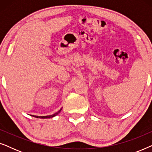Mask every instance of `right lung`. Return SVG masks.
Segmentation results:
<instances>
[{
	"label": "right lung",
	"mask_w": 152,
	"mask_h": 152,
	"mask_svg": "<svg viewBox=\"0 0 152 152\" xmlns=\"http://www.w3.org/2000/svg\"><path fill=\"white\" fill-rule=\"evenodd\" d=\"M61 111V109L59 110V111H57V113H55V114H53V115H47V116H37V115H32L33 117L34 118H53L55 117V116H56L57 115L58 113H60V111Z\"/></svg>",
	"instance_id": "obj_1"
}]
</instances>
